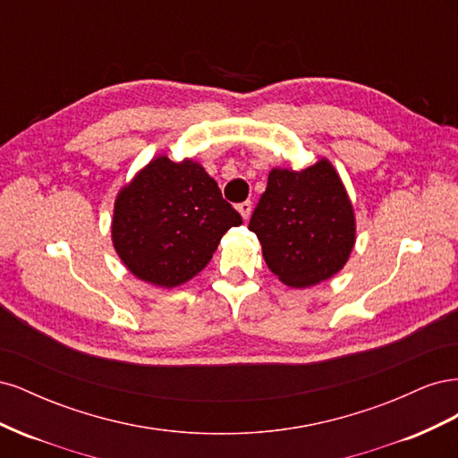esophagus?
Instances as JSON below:
<instances>
[{"instance_id": "esophagus-1", "label": "esophagus", "mask_w": 458, "mask_h": 458, "mask_svg": "<svg viewBox=\"0 0 458 458\" xmlns=\"http://www.w3.org/2000/svg\"><path fill=\"white\" fill-rule=\"evenodd\" d=\"M237 210H239V214L242 216V219H248V217H250V214H252V202H250V200L241 202V204L237 206Z\"/></svg>"}]
</instances>
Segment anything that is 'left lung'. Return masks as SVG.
Here are the masks:
<instances>
[{
    "mask_svg": "<svg viewBox=\"0 0 458 458\" xmlns=\"http://www.w3.org/2000/svg\"><path fill=\"white\" fill-rule=\"evenodd\" d=\"M248 229L271 273L293 288L330 279L355 244L353 206L327 158L300 172L273 168Z\"/></svg>",
    "mask_w": 458,
    "mask_h": 458,
    "instance_id": "obj_1",
    "label": "left lung"
}]
</instances>
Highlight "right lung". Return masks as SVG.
I'll list each match as a JSON object with an SVG mask.
<instances>
[{
    "mask_svg": "<svg viewBox=\"0 0 458 458\" xmlns=\"http://www.w3.org/2000/svg\"><path fill=\"white\" fill-rule=\"evenodd\" d=\"M241 224L199 162L160 155L118 192L113 244L137 279L174 288L199 275L221 237Z\"/></svg>",
    "mask_w": 458,
    "mask_h": 458,
    "instance_id": "right-lung-1",
    "label": "right lung"
}]
</instances>
